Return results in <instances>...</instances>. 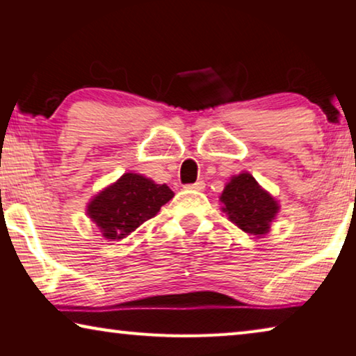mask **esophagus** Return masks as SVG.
<instances>
[{"label": "esophagus", "instance_id": "esophagus-1", "mask_svg": "<svg viewBox=\"0 0 356 356\" xmlns=\"http://www.w3.org/2000/svg\"><path fill=\"white\" fill-rule=\"evenodd\" d=\"M186 190H196V191H202L204 188H206V184H204V180H197V182L195 184H188L185 185Z\"/></svg>", "mask_w": 356, "mask_h": 356}]
</instances>
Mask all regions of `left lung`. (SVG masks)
Listing matches in <instances>:
<instances>
[{
  "label": "left lung",
  "mask_w": 356,
  "mask_h": 356,
  "mask_svg": "<svg viewBox=\"0 0 356 356\" xmlns=\"http://www.w3.org/2000/svg\"><path fill=\"white\" fill-rule=\"evenodd\" d=\"M220 200L225 204L222 210L229 220L252 236L267 234L280 210L273 197L264 191L248 172L232 177Z\"/></svg>",
  "instance_id": "1"
}]
</instances>
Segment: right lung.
<instances>
[{"label": "right lung", "mask_w": 356, "mask_h": 356, "mask_svg": "<svg viewBox=\"0 0 356 356\" xmlns=\"http://www.w3.org/2000/svg\"><path fill=\"white\" fill-rule=\"evenodd\" d=\"M174 193L140 174L127 172L100 191L88 206V215L105 238L119 240L156 215Z\"/></svg>", "instance_id": "obj_1"}]
</instances>
